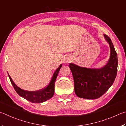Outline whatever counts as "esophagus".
<instances>
[{
    "instance_id": "1",
    "label": "esophagus",
    "mask_w": 126,
    "mask_h": 126,
    "mask_svg": "<svg viewBox=\"0 0 126 126\" xmlns=\"http://www.w3.org/2000/svg\"><path fill=\"white\" fill-rule=\"evenodd\" d=\"M70 61V59L69 58V57H65V59H64V63H69Z\"/></svg>"
}]
</instances>
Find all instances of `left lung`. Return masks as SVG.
Returning <instances> with one entry per match:
<instances>
[{"instance_id": "1", "label": "left lung", "mask_w": 126, "mask_h": 126, "mask_svg": "<svg viewBox=\"0 0 126 126\" xmlns=\"http://www.w3.org/2000/svg\"><path fill=\"white\" fill-rule=\"evenodd\" d=\"M111 48L107 64L100 69H87L70 63L74 81L75 92L79 97L96 99L102 96L113 84L117 72V54L111 39L104 35Z\"/></svg>"}]
</instances>
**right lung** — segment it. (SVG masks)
Returning a JSON list of instances; mask_svg holds the SVG:
<instances>
[{
    "instance_id": "add662e5",
    "label": "right lung",
    "mask_w": 126,
    "mask_h": 126,
    "mask_svg": "<svg viewBox=\"0 0 126 126\" xmlns=\"http://www.w3.org/2000/svg\"><path fill=\"white\" fill-rule=\"evenodd\" d=\"M61 67L62 65L61 64L56 70V71L54 72L52 78L47 86L43 89L36 91H27L20 89L15 84L9 75L8 76L9 77L10 80L13 86V87L14 88L15 90L19 96L32 103H41L51 98L54 95L55 82Z\"/></svg>"
}]
</instances>
